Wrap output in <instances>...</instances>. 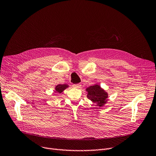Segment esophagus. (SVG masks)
<instances>
[{
	"instance_id": "34e87169",
	"label": "esophagus",
	"mask_w": 156,
	"mask_h": 156,
	"mask_svg": "<svg viewBox=\"0 0 156 156\" xmlns=\"http://www.w3.org/2000/svg\"><path fill=\"white\" fill-rule=\"evenodd\" d=\"M73 86L74 87V88H80V86H81V84H73Z\"/></svg>"
}]
</instances>
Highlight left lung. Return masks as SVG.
<instances>
[{
  "label": "left lung",
  "instance_id": "1",
  "mask_svg": "<svg viewBox=\"0 0 156 156\" xmlns=\"http://www.w3.org/2000/svg\"><path fill=\"white\" fill-rule=\"evenodd\" d=\"M87 97L98 107H102L107 103L108 93L98 84L91 86L86 89Z\"/></svg>",
  "mask_w": 156,
  "mask_h": 156
}]
</instances>
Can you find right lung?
I'll use <instances>...</instances> for the list:
<instances>
[{"label": "right lung", "mask_w": 156, "mask_h": 156, "mask_svg": "<svg viewBox=\"0 0 156 156\" xmlns=\"http://www.w3.org/2000/svg\"><path fill=\"white\" fill-rule=\"evenodd\" d=\"M69 86L66 84H58L55 87V93H61L65 89L68 88Z\"/></svg>", "instance_id": "1"}]
</instances>
